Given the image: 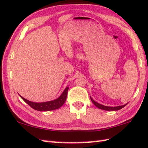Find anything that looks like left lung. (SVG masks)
<instances>
[{"label": "left lung", "instance_id": "8db88e82", "mask_svg": "<svg viewBox=\"0 0 148 148\" xmlns=\"http://www.w3.org/2000/svg\"><path fill=\"white\" fill-rule=\"evenodd\" d=\"M90 100L92 101L93 104L95 105L96 107H97L98 108L102 109V110H106V111H118V110H120L121 109H122L123 107H124L126 105L127 103H126L125 105H123V106H116V107H110V106H103V105H101L100 103H98V102L95 101L93 99L90 97Z\"/></svg>", "mask_w": 148, "mask_h": 148}]
</instances>
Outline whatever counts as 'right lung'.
I'll return each instance as SVG.
<instances>
[{"label": "right lung", "instance_id": "obj_1", "mask_svg": "<svg viewBox=\"0 0 148 148\" xmlns=\"http://www.w3.org/2000/svg\"><path fill=\"white\" fill-rule=\"evenodd\" d=\"M69 88V87H66L62 92V94H61L58 98H56L55 100L52 101H48L45 102H39V103H38V102H33L26 100V99L23 98V96H21V95L19 96L26 103H28L29 106L34 109L37 110V111H49L59 109L65 103L66 99L67 93H68Z\"/></svg>", "mask_w": 148, "mask_h": 148}]
</instances>
